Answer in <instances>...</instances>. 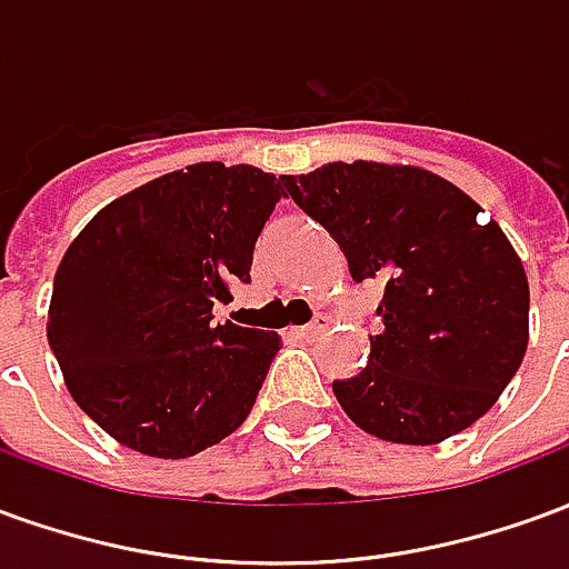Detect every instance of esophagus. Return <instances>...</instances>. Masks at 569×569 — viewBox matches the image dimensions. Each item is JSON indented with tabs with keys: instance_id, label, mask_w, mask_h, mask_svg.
Wrapping results in <instances>:
<instances>
[{
	"instance_id": "obj_1",
	"label": "esophagus",
	"mask_w": 569,
	"mask_h": 569,
	"mask_svg": "<svg viewBox=\"0 0 569 569\" xmlns=\"http://www.w3.org/2000/svg\"><path fill=\"white\" fill-rule=\"evenodd\" d=\"M326 326H329V320H326V317H317V320L308 322V326H298V329H292V335H296V338H305V341H310V338H317V335L326 332Z\"/></svg>"
}]
</instances>
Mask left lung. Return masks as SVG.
Instances as JSON below:
<instances>
[{
    "label": "left lung",
    "mask_w": 569,
    "mask_h": 569,
    "mask_svg": "<svg viewBox=\"0 0 569 569\" xmlns=\"http://www.w3.org/2000/svg\"><path fill=\"white\" fill-rule=\"evenodd\" d=\"M283 186L357 283H383L369 366L332 383L347 418L396 445L472 427L527 350L530 289L500 224L478 222L476 200L411 163L335 161Z\"/></svg>",
    "instance_id": "left-lung-1"
}]
</instances>
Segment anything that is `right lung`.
<instances>
[{
  "label": "right lung",
  "mask_w": 569,
  "mask_h": 569,
  "mask_svg": "<svg viewBox=\"0 0 569 569\" xmlns=\"http://www.w3.org/2000/svg\"><path fill=\"white\" fill-rule=\"evenodd\" d=\"M283 176L222 161L158 176L84 224L54 273L48 345L88 418L133 451L182 460L256 406L280 335L216 326L249 283Z\"/></svg>",
  "instance_id": "right-lung-1"
}]
</instances>
